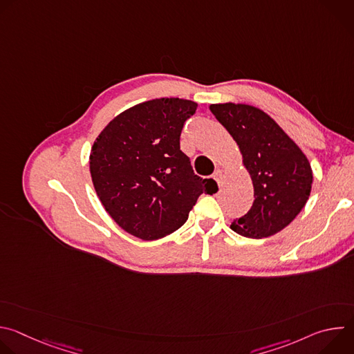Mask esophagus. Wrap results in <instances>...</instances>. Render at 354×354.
I'll use <instances>...</instances> for the list:
<instances>
[{
  "mask_svg": "<svg viewBox=\"0 0 354 354\" xmlns=\"http://www.w3.org/2000/svg\"><path fill=\"white\" fill-rule=\"evenodd\" d=\"M213 178L216 179V182L218 183V186H223V182H224V172L221 169H217L214 174H213Z\"/></svg>",
  "mask_w": 354,
  "mask_h": 354,
  "instance_id": "1",
  "label": "esophagus"
}]
</instances>
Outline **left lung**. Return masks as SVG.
<instances>
[{
    "label": "left lung",
    "instance_id": "obj_1",
    "mask_svg": "<svg viewBox=\"0 0 354 354\" xmlns=\"http://www.w3.org/2000/svg\"><path fill=\"white\" fill-rule=\"evenodd\" d=\"M212 113L235 140L254 185V205L231 230L268 238L286 228L306 206L313 168L292 138L262 109L246 104H213Z\"/></svg>",
    "mask_w": 354,
    "mask_h": 354
}]
</instances>
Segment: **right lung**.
<instances>
[{
    "mask_svg": "<svg viewBox=\"0 0 354 354\" xmlns=\"http://www.w3.org/2000/svg\"><path fill=\"white\" fill-rule=\"evenodd\" d=\"M197 104L160 97L134 105L99 133L89 154L95 192L115 223L144 239L180 228L198 196L218 190L194 175L180 151V131Z\"/></svg>",
    "mask_w": 354,
    "mask_h": 354,
    "instance_id": "add662e5",
    "label": "right lung"
}]
</instances>
